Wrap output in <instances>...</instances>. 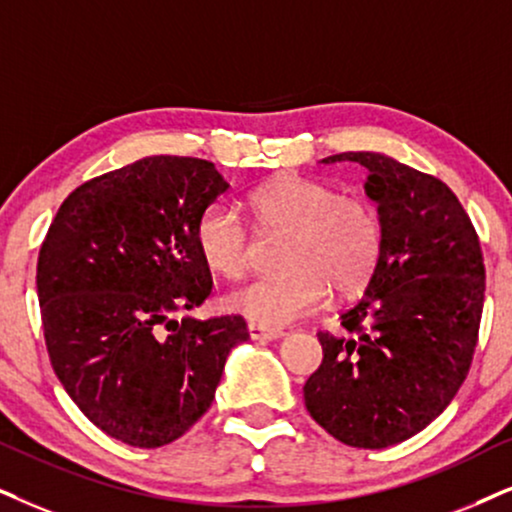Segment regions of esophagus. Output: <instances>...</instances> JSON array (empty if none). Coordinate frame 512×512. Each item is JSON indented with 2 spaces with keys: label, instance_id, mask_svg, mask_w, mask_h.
<instances>
[{
  "label": "esophagus",
  "instance_id": "1",
  "mask_svg": "<svg viewBox=\"0 0 512 512\" xmlns=\"http://www.w3.org/2000/svg\"><path fill=\"white\" fill-rule=\"evenodd\" d=\"M248 333L252 340H281L283 335H286L281 328H267V326H260V323H250Z\"/></svg>",
  "mask_w": 512,
  "mask_h": 512
}]
</instances>
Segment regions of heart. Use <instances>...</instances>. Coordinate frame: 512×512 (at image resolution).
Here are the masks:
<instances>
[{"mask_svg": "<svg viewBox=\"0 0 512 512\" xmlns=\"http://www.w3.org/2000/svg\"><path fill=\"white\" fill-rule=\"evenodd\" d=\"M248 205L267 229L288 231L278 274L252 278L226 295V307L260 326L281 328L338 295L359 293L383 255V222L368 200L338 196L326 181L281 174L250 193ZM196 245L208 267L236 278L248 269L250 231L229 203H212L196 222Z\"/></svg>", "mask_w": 512, "mask_h": 512, "instance_id": "b5f03b06", "label": "heart"}]
</instances>
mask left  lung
Segmentation results:
<instances>
[{
  "label": "left lung",
  "instance_id": "1",
  "mask_svg": "<svg viewBox=\"0 0 512 512\" xmlns=\"http://www.w3.org/2000/svg\"><path fill=\"white\" fill-rule=\"evenodd\" d=\"M321 163L366 167L383 255L340 316L345 333H319L323 361L304 383V406L342 444L385 449L428 428L470 371L484 307L480 238L437 177L371 151Z\"/></svg>",
  "mask_w": 512,
  "mask_h": 512
}]
</instances>
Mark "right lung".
Segmentation results:
<instances>
[{"label":"right lung","instance_id":"right-lung-1","mask_svg":"<svg viewBox=\"0 0 512 512\" xmlns=\"http://www.w3.org/2000/svg\"><path fill=\"white\" fill-rule=\"evenodd\" d=\"M229 189L210 160L151 155L84 181L37 260L44 340L77 409L139 449L174 442L212 406L241 316L181 321L212 290L196 222Z\"/></svg>","mask_w":512,"mask_h":512}]
</instances>
